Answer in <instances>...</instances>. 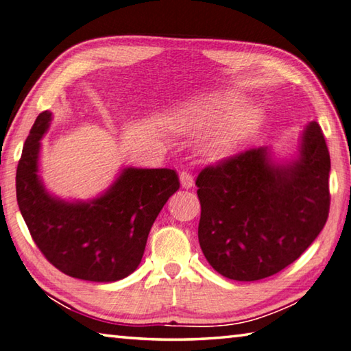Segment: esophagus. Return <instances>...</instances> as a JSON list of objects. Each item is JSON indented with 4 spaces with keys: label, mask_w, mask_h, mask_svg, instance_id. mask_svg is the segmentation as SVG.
I'll list each match as a JSON object with an SVG mask.
<instances>
[{
    "label": "esophagus",
    "mask_w": 351,
    "mask_h": 351,
    "mask_svg": "<svg viewBox=\"0 0 351 351\" xmlns=\"http://www.w3.org/2000/svg\"><path fill=\"white\" fill-rule=\"evenodd\" d=\"M180 182L184 189H192L195 186L193 176L189 173V171H181L180 173Z\"/></svg>",
    "instance_id": "34e87169"
}]
</instances>
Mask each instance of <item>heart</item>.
Returning a JSON list of instances; mask_svg holds the SVG:
<instances>
[{
	"instance_id": "obj_1",
	"label": "heart",
	"mask_w": 351,
	"mask_h": 351,
	"mask_svg": "<svg viewBox=\"0 0 351 351\" xmlns=\"http://www.w3.org/2000/svg\"><path fill=\"white\" fill-rule=\"evenodd\" d=\"M265 113L237 90H218L171 110L167 125L178 135H199L201 154L219 161L232 156L263 129Z\"/></svg>"
}]
</instances>
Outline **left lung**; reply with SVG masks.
<instances>
[{"instance_id": "1", "label": "left lung", "mask_w": 351, "mask_h": 351, "mask_svg": "<svg viewBox=\"0 0 351 351\" xmlns=\"http://www.w3.org/2000/svg\"><path fill=\"white\" fill-rule=\"evenodd\" d=\"M330 154L316 121L298 152L247 150L197 175V238L208 264L233 281H258L301 256L326 226Z\"/></svg>"}]
</instances>
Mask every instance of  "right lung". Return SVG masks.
Segmentation results:
<instances>
[{
	"mask_svg": "<svg viewBox=\"0 0 351 351\" xmlns=\"http://www.w3.org/2000/svg\"><path fill=\"white\" fill-rule=\"evenodd\" d=\"M52 112L38 114L16 169V201L29 232L50 264L66 275L114 282L138 269L156 216L180 189L170 169L124 167L87 201L55 196L40 176L41 139Z\"/></svg>",
	"mask_w": 351,
	"mask_h": 351,
	"instance_id": "obj_1",
	"label": "right lung"
}]
</instances>
